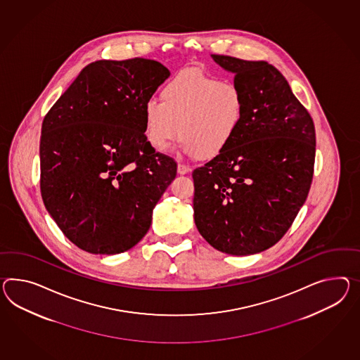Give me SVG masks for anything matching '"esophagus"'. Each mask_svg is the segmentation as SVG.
Wrapping results in <instances>:
<instances>
[{"label": "esophagus", "mask_w": 360, "mask_h": 360, "mask_svg": "<svg viewBox=\"0 0 360 360\" xmlns=\"http://www.w3.org/2000/svg\"><path fill=\"white\" fill-rule=\"evenodd\" d=\"M190 170H191V169H190L188 165H186V164H178V173H179V174L184 176V174H187Z\"/></svg>", "instance_id": "34e87169"}]
</instances>
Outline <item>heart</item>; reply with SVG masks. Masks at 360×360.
Here are the masks:
<instances>
[{
    "mask_svg": "<svg viewBox=\"0 0 360 360\" xmlns=\"http://www.w3.org/2000/svg\"><path fill=\"white\" fill-rule=\"evenodd\" d=\"M245 112V94L238 84L202 71H184L164 86L161 101L146 103V136L152 147L164 150L179 134L190 156L217 158L237 138Z\"/></svg>",
    "mask_w": 360,
    "mask_h": 360,
    "instance_id": "obj_1",
    "label": "heart"
}]
</instances>
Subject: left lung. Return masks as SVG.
Listing matches in <instances>:
<instances>
[{
	"label": "left lung",
	"instance_id": "obj_1",
	"mask_svg": "<svg viewBox=\"0 0 360 360\" xmlns=\"http://www.w3.org/2000/svg\"><path fill=\"white\" fill-rule=\"evenodd\" d=\"M245 98L237 138L193 172V219L221 252L257 254L286 234L307 199L315 165V124L271 63L212 54Z\"/></svg>",
	"mask_w": 360,
	"mask_h": 360
}]
</instances>
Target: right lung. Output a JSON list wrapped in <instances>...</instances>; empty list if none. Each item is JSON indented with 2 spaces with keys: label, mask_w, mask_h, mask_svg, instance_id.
I'll return each mask as SVG.
<instances>
[{
  "label": "right lung",
  "mask_w": 360,
  "mask_h": 360,
  "mask_svg": "<svg viewBox=\"0 0 360 360\" xmlns=\"http://www.w3.org/2000/svg\"><path fill=\"white\" fill-rule=\"evenodd\" d=\"M169 75L147 58L92 62L44 117L41 198L83 251L121 254L141 242L176 178L174 158L147 141L143 115Z\"/></svg>",
  "instance_id": "right-lung-1"
}]
</instances>
